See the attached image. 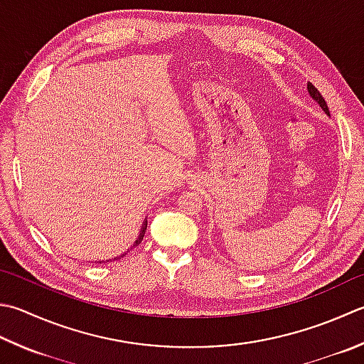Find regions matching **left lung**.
<instances>
[{
	"instance_id": "left-lung-1",
	"label": "left lung",
	"mask_w": 364,
	"mask_h": 364,
	"mask_svg": "<svg viewBox=\"0 0 364 364\" xmlns=\"http://www.w3.org/2000/svg\"><path fill=\"white\" fill-rule=\"evenodd\" d=\"M308 91H309V95L312 96V99H314V101L322 107V110L326 113V115H330V110H328V105H326V102H325V99L322 97V95H320L318 92V90L314 87V85L312 83H308Z\"/></svg>"
}]
</instances>
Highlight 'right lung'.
Listing matches in <instances>:
<instances>
[{"instance_id":"1","label":"right lung","mask_w":364,"mask_h":364,"mask_svg":"<svg viewBox=\"0 0 364 364\" xmlns=\"http://www.w3.org/2000/svg\"><path fill=\"white\" fill-rule=\"evenodd\" d=\"M146 220H145V223H144V227H141V230H140V235H139V238L137 240H135V243H134V246L132 247H135V246H139L140 243H141V240H144V237H145V230H146ZM132 247L129 249V251H132ZM129 251H127V252H129ZM123 255H126V252L123 254ZM123 255H121V257H123ZM117 260V259H115ZM99 263H101V262H99Z\"/></svg>"}]
</instances>
